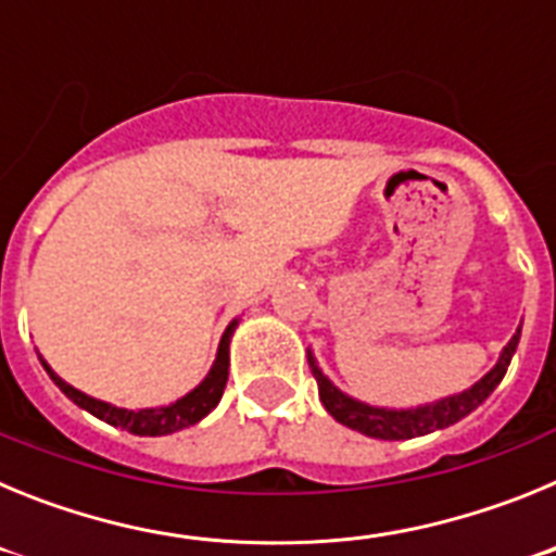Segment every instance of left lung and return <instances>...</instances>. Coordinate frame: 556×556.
Wrapping results in <instances>:
<instances>
[{
	"label": "left lung",
	"mask_w": 556,
	"mask_h": 556,
	"mask_svg": "<svg viewBox=\"0 0 556 556\" xmlns=\"http://www.w3.org/2000/svg\"><path fill=\"white\" fill-rule=\"evenodd\" d=\"M520 342V326L513 333L504 351H501L498 362L490 367L484 376L470 384L468 390L454 392V395H445L440 401H431V404L409 406V409H390V406H372L358 401V397L348 395V392L339 390L331 378L323 372V367L317 365V356L308 348V367H312V376L317 378V390H320V401L328 409V415L337 420V424L348 426V429L358 431L365 437H376V440H412V437H424L431 431L448 429V426L459 424L462 417H468L470 412L479 409L490 395H493L495 387L501 384V378L507 372L509 362H513L515 351H518Z\"/></svg>",
	"instance_id": "obj_1"
}]
</instances>
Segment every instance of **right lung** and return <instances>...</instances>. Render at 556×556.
<instances>
[{
  "instance_id": "obj_1",
  "label": "right lung",
  "mask_w": 556,
  "mask_h": 556,
  "mask_svg": "<svg viewBox=\"0 0 556 556\" xmlns=\"http://www.w3.org/2000/svg\"><path fill=\"white\" fill-rule=\"evenodd\" d=\"M236 326H239V317H233V320L228 323L223 339H219L217 358H214L211 370L205 372V378L194 387V390L186 392V395L178 397V401H172V404L150 406V409H122V406H113L108 404V401H100V397L86 395V392H80L77 387L68 384V381H63V378L47 365V358H43L41 353H38V358H41L43 370H47L49 378L55 381L58 390H61L68 401H75L80 409L91 412V415L105 420V424L113 426V429L130 431V434H139V437H164V434H175V431L200 424L211 409H217L219 397H223L225 392V384H228L230 337H233Z\"/></svg>"
}]
</instances>
